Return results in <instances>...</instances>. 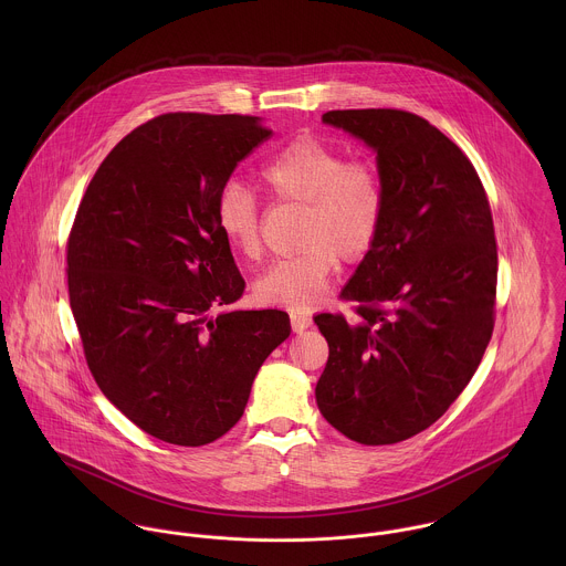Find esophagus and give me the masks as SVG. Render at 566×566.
Wrapping results in <instances>:
<instances>
[{
    "mask_svg": "<svg viewBox=\"0 0 566 566\" xmlns=\"http://www.w3.org/2000/svg\"><path fill=\"white\" fill-rule=\"evenodd\" d=\"M290 323H292V331L294 333H303L305 328H310L312 326V316H307V314H296V312H292L290 314Z\"/></svg>",
    "mask_w": 566,
    "mask_h": 566,
    "instance_id": "34e87169",
    "label": "esophagus"
}]
</instances>
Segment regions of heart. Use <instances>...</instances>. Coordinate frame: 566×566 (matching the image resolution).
Wrapping results in <instances>:
<instances>
[{"instance_id": "b5f03b06", "label": "heart", "mask_w": 566, "mask_h": 566, "mask_svg": "<svg viewBox=\"0 0 566 566\" xmlns=\"http://www.w3.org/2000/svg\"><path fill=\"white\" fill-rule=\"evenodd\" d=\"M259 180L274 202L301 205L298 252L276 259L256 281L261 303L310 310L323 298L337 263L361 261L379 240L388 185L381 167L346 155L318 137L303 135L259 167ZM218 229L248 261L263 254L261 209L240 182L218 198Z\"/></svg>"}]
</instances>
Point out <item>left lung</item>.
<instances>
[{
    "label": "left lung",
    "instance_id": "8db88e82",
    "mask_svg": "<svg viewBox=\"0 0 566 566\" xmlns=\"http://www.w3.org/2000/svg\"><path fill=\"white\" fill-rule=\"evenodd\" d=\"M377 150L388 185L381 235L339 298L353 321L318 314L328 359L324 418L359 444H395L433 424L475 375L494 328L496 240L471 159L399 108L328 111Z\"/></svg>",
    "mask_w": 566,
    "mask_h": 566
}]
</instances>
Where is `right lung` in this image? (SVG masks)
Instances as JSON below:
<instances>
[{
	"mask_svg": "<svg viewBox=\"0 0 566 566\" xmlns=\"http://www.w3.org/2000/svg\"><path fill=\"white\" fill-rule=\"evenodd\" d=\"M270 137L252 115L165 113L108 153L76 211L67 285L86 366L163 442L224 436L290 335L281 310L227 312L245 283L216 216L238 163Z\"/></svg>",
	"mask_w": 566,
	"mask_h": 566,
	"instance_id": "1",
	"label": "right lung"
}]
</instances>
